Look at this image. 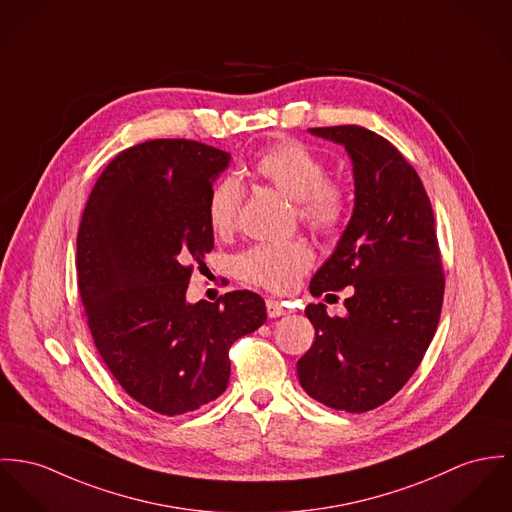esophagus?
Masks as SVG:
<instances>
[{"instance_id":"obj_1","label":"esophagus","mask_w":512,"mask_h":512,"mask_svg":"<svg viewBox=\"0 0 512 512\" xmlns=\"http://www.w3.org/2000/svg\"><path fill=\"white\" fill-rule=\"evenodd\" d=\"M267 314H269V317H280V315L288 314V308L282 302L269 298L267 300Z\"/></svg>"}]
</instances>
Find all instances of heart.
Returning <instances> with one entry per match:
<instances>
[{"label": "heart", "mask_w": 512, "mask_h": 512, "mask_svg": "<svg viewBox=\"0 0 512 512\" xmlns=\"http://www.w3.org/2000/svg\"><path fill=\"white\" fill-rule=\"evenodd\" d=\"M253 171L284 197L294 200L296 214L304 226L317 234H335L347 214V187L327 177L325 161L298 140H282L265 150L253 163ZM243 183L237 175L222 177L208 197V220L218 234L236 228ZM314 265V251L304 241L259 243L236 259L241 280L271 292H290Z\"/></svg>", "instance_id": "b5f03b06"}]
</instances>
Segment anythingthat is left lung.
Segmentation results:
<instances>
[{"label":"left lung","mask_w":512,"mask_h":512,"mask_svg":"<svg viewBox=\"0 0 512 512\" xmlns=\"http://www.w3.org/2000/svg\"><path fill=\"white\" fill-rule=\"evenodd\" d=\"M353 161L354 210L312 296L353 286L347 315L308 304L314 345L298 380L319 403L364 413L390 401L419 368L440 319L444 273L429 195L392 142L356 126L310 128Z\"/></svg>","instance_id":"1"}]
</instances>
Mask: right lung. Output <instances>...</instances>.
<instances>
[{
  "instance_id": "1",
  "label": "right lung",
  "mask_w": 512,
  "mask_h": 512,
  "mask_svg": "<svg viewBox=\"0 0 512 512\" xmlns=\"http://www.w3.org/2000/svg\"><path fill=\"white\" fill-rule=\"evenodd\" d=\"M228 163L195 140L142 142L103 169L81 216L76 267L93 343L122 390L159 415L224 394L230 347L267 321L249 290L185 300L214 247L208 197Z\"/></svg>"
}]
</instances>
